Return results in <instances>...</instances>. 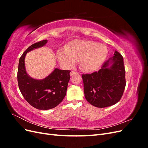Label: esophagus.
I'll list each match as a JSON object with an SVG mask.
<instances>
[{
	"mask_svg": "<svg viewBox=\"0 0 148 148\" xmlns=\"http://www.w3.org/2000/svg\"><path fill=\"white\" fill-rule=\"evenodd\" d=\"M76 73H76L75 71H71V72H70V76H72V75H73L74 74H76Z\"/></svg>",
	"mask_w": 148,
	"mask_h": 148,
	"instance_id": "esophagus-1",
	"label": "esophagus"
}]
</instances>
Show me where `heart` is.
Listing matches in <instances>:
<instances>
[{
	"label": "heart",
	"mask_w": 148,
	"mask_h": 148,
	"mask_svg": "<svg viewBox=\"0 0 148 148\" xmlns=\"http://www.w3.org/2000/svg\"><path fill=\"white\" fill-rule=\"evenodd\" d=\"M107 53L104 44L89 40L76 39L71 41L66 49H59L57 57L60 63L65 66H72L77 60H79L82 70L91 72L102 64Z\"/></svg>",
	"instance_id": "heart-1"
}]
</instances>
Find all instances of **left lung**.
Listing matches in <instances>:
<instances>
[{"label":"left lung","instance_id":"1","mask_svg":"<svg viewBox=\"0 0 148 148\" xmlns=\"http://www.w3.org/2000/svg\"><path fill=\"white\" fill-rule=\"evenodd\" d=\"M82 78L84 96L89 104L99 108L115 104L122 97L126 85L123 57L115 51L101 69L83 74Z\"/></svg>","mask_w":148,"mask_h":148}]
</instances>
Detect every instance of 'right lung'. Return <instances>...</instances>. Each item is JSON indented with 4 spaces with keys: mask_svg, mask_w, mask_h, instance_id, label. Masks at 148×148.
<instances>
[{
    "mask_svg": "<svg viewBox=\"0 0 148 148\" xmlns=\"http://www.w3.org/2000/svg\"><path fill=\"white\" fill-rule=\"evenodd\" d=\"M47 40H43L29 46L19 60L18 84L21 93L29 104L39 110L54 108L63 101L66 95L70 79V70L55 69L47 77L36 79L30 77L26 71L25 58L28 52L46 45Z\"/></svg>",
    "mask_w": 148,
    "mask_h": 148,
    "instance_id": "obj_1",
    "label": "right lung"
}]
</instances>
